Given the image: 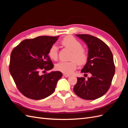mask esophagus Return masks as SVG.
Wrapping results in <instances>:
<instances>
[{
  "label": "esophagus",
  "instance_id": "esophagus-1",
  "mask_svg": "<svg viewBox=\"0 0 128 128\" xmlns=\"http://www.w3.org/2000/svg\"><path fill=\"white\" fill-rule=\"evenodd\" d=\"M64 77H68L70 76V75H68V74H64Z\"/></svg>",
  "mask_w": 128,
  "mask_h": 128
}]
</instances>
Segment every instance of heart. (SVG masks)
<instances>
[{"mask_svg": "<svg viewBox=\"0 0 128 128\" xmlns=\"http://www.w3.org/2000/svg\"><path fill=\"white\" fill-rule=\"evenodd\" d=\"M61 44L66 48H67L72 51L70 59L69 61H61L56 66V68L66 74H70L77 68L78 63L80 65L86 64L88 60V52L86 50L82 48L80 42L76 40L75 38L68 36L64 38L61 40ZM48 56L53 60H57L58 59V47L54 45L50 48Z\"/></svg>", "mask_w": 128, "mask_h": 128, "instance_id": "heart-1", "label": "heart"}]
</instances>
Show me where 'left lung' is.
I'll use <instances>...</instances> for the list:
<instances>
[{
	"instance_id": "8db88e82",
	"label": "left lung",
	"mask_w": 128,
	"mask_h": 128,
	"mask_svg": "<svg viewBox=\"0 0 128 128\" xmlns=\"http://www.w3.org/2000/svg\"><path fill=\"white\" fill-rule=\"evenodd\" d=\"M87 44V62L81 72L90 74L91 77H77L74 88L75 94L86 100L101 97L109 90L115 74L113 56L106 44L94 36L87 34H76Z\"/></svg>"
}]
</instances>
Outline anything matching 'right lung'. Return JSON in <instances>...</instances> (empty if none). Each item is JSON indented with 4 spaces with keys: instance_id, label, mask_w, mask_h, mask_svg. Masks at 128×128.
I'll return each mask as SVG.
<instances>
[{
    "instance_id": "add662e5",
    "label": "right lung",
    "mask_w": 128,
    "mask_h": 128,
    "mask_svg": "<svg viewBox=\"0 0 128 128\" xmlns=\"http://www.w3.org/2000/svg\"><path fill=\"white\" fill-rule=\"evenodd\" d=\"M58 37L42 36L25 40L12 51L10 72L18 90L26 97L40 100L55 91L62 72L56 71L41 75L40 72L53 68L48 54Z\"/></svg>"
}]
</instances>
